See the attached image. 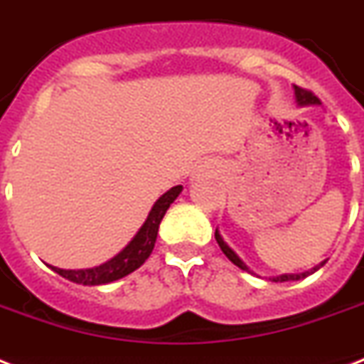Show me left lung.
<instances>
[{"label": "left lung", "instance_id": "obj_1", "mask_svg": "<svg viewBox=\"0 0 364 364\" xmlns=\"http://www.w3.org/2000/svg\"><path fill=\"white\" fill-rule=\"evenodd\" d=\"M294 96H296V102H299L300 105H310V104H319V98H317L316 94L311 92V90H308V88H302V87H294ZM215 240H217V243H219V247H221V251L225 255H227L228 257V260H230V262H234V264L238 266V268H242V270H247V266L243 264L242 262V259H240L238 255L234 253L232 249L228 247L227 243L223 242V238H221V234L217 232L215 230ZM325 264V262H321V264L317 266V268H321V266ZM317 268H314V270L311 272H316ZM311 272H304V274H285V276H279V277H274V279H272V282H296V279H302V277H306V276H310Z\"/></svg>", "mask_w": 364, "mask_h": 364}]
</instances>
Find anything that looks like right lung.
Masks as SVG:
<instances>
[{"label":"right lung","instance_id":"add662e5","mask_svg":"<svg viewBox=\"0 0 364 364\" xmlns=\"http://www.w3.org/2000/svg\"><path fill=\"white\" fill-rule=\"evenodd\" d=\"M181 188V185H177V187L170 188L166 194H162L156 200V204L153 205L147 221L143 223V227L136 234V238L132 240L117 257L107 260L105 264L88 268V270H62V268H54V266H50V268L62 277H65V279H70L73 283H81V285H104V283L115 282V279L128 276L130 272L139 268L149 259V255L153 253L160 221H162V217H164L166 210L170 208L171 202L179 196Z\"/></svg>","mask_w":364,"mask_h":364}]
</instances>
